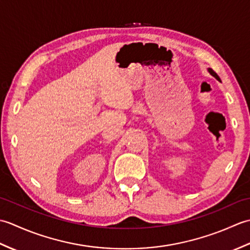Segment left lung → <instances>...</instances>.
Here are the masks:
<instances>
[{
  "label": "left lung",
  "instance_id": "8db88e82",
  "mask_svg": "<svg viewBox=\"0 0 250 250\" xmlns=\"http://www.w3.org/2000/svg\"><path fill=\"white\" fill-rule=\"evenodd\" d=\"M208 72L211 74V75H213L214 77H216L217 79H218V81H220V78H219V76L218 75H217V74L213 71V70H211V68H208Z\"/></svg>",
  "mask_w": 250,
  "mask_h": 250
}]
</instances>
